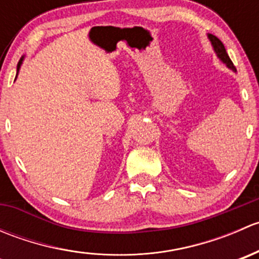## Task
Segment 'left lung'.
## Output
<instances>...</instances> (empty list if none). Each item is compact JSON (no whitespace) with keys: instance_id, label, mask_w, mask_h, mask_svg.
Masks as SVG:
<instances>
[{"instance_id":"obj_1","label":"left lung","mask_w":259,"mask_h":259,"mask_svg":"<svg viewBox=\"0 0 259 259\" xmlns=\"http://www.w3.org/2000/svg\"><path fill=\"white\" fill-rule=\"evenodd\" d=\"M208 37H209L211 45H213V48H214V51L217 52V55H218L219 59H221L222 61H223L224 64H226L227 66L229 67V69L236 70V69H234L233 62H232V60L229 59L228 54H227L226 49H224V45H223V44H222V41L219 40L218 37H215V36H214V35H210V33H209V35H208Z\"/></svg>"}]
</instances>
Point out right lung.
Listing matches in <instances>:
<instances>
[{
    "instance_id": "obj_1",
    "label": "right lung",
    "mask_w": 259,
    "mask_h": 259,
    "mask_svg": "<svg viewBox=\"0 0 259 259\" xmlns=\"http://www.w3.org/2000/svg\"><path fill=\"white\" fill-rule=\"evenodd\" d=\"M21 62H22V59H21V60H20V62H18V64H17V71H18V70H20V66H21Z\"/></svg>"
}]
</instances>
